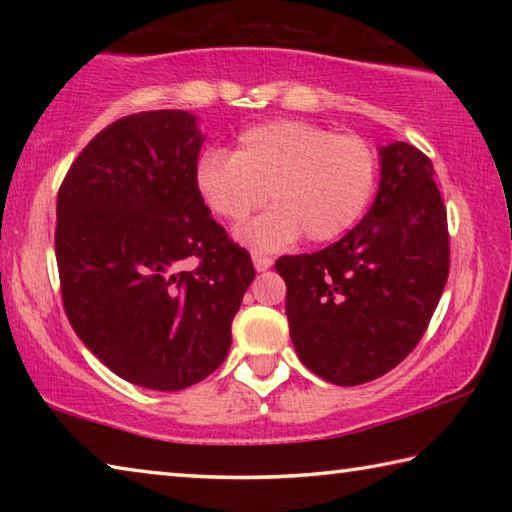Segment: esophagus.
<instances>
[{"label":"esophagus","mask_w":512,"mask_h":512,"mask_svg":"<svg viewBox=\"0 0 512 512\" xmlns=\"http://www.w3.org/2000/svg\"><path fill=\"white\" fill-rule=\"evenodd\" d=\"M253 264H255V271H268V268L273 266V259L266 257V255H253Z\"/></svg>","instance_id":"obj_1"}]
</instances>
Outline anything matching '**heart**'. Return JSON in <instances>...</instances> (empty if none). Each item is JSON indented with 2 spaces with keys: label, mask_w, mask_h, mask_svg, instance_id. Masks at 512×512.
<instances>
[{
  "label": "heart",
  "mask_w": 512,
  "mask_h": 512,
  "mask_svg": "<svg viewBox=\"0 0 512 512\" xmlns=\"http://www.w3.org/2000/svg\"><path fill=\"white\" fill-rule=\"evenodd\" d=\"M196 192L221 221L239 225L266 201L237 239L257 253H275L302 235L314 244L339 239L361 219L377 185V155L352 135L300 119L250 126L232 155L205 153L196 164Z\"/></svg>",
  "instance_id": "b5f03b06"
}]
</instances>
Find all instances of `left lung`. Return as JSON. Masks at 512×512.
<instances>
[{
    "instance_id": "8db88e82",
    "label": "left lung",
    "mask_w": 512,
    "mask_h": 512,
    "mask_svg": "<svg viewBox=\"0 0 512 512\" xmlns=\"http://www.w3.org/2000/svg\"><path fill=\"white\" fill-rule=\"evenodd\" d=\"M433 164L406 142L379 149L368 214L318 253L280 257L300 361L336 386L393 370L422 339L449 273V235Z\"/></svg>"
}]
</instances>
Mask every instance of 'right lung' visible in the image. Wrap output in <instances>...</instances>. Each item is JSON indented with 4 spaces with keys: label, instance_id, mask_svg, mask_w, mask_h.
Wrapping results in <instances>:
<instances>
[{
    "label": "right lung",
    "instance_id": "right-lung-1",
    "mask_svg": "<svg viewBox=\"0 0 512 512\" xmlns=\"http://www.w3.org/2000/svg\"><path fill=\"white\" fill-rule=\"evenodd\" d=\"M203 142L192 112L124 117L85 146L58 192L69 323L103 366L151 391H183L221 366L255 280L196 192Z\"/></svg>",
    "mask_w": 512,
    "mask_h": 512
}]
</instances>
